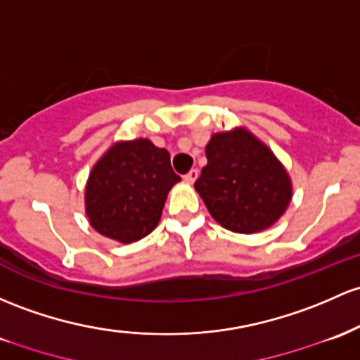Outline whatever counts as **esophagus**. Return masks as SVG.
Masks as SVG:
<instances>
[{"mask_svg": "<svg viewBox=\"0 0 360 360\" xmlns=\"http://www.w3.org/2000/svg\"><path fill=\"white\" fill-rule=\"evenodd\" d=\"M196 177H198V171H196V169H193V171H189L186 176H184V181H186L188 184H193L196 181Z\"/></svg>", "mask_w": 360, "mask_h": 360, "instance_id": "34e87169", "label": "esophagus"}]
</instances>
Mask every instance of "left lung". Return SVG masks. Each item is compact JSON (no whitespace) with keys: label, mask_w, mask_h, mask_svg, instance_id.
I'll list each match as a JSON object with an SVG mask.
<instances>
[{"label":"left lung","mask_w":360,"mask_h":360,"mask_svg":"<svg viewBox=\"0 0 360 360\" xmlns=\"http://www.w3.org/2000/svg\"><path fill=\"white\" fill-rule=\"evenodd\" d=\"M195 189L227 231L256 234L278 222L292 200L287 169L250 129L212 135Z\"/></svg>","instance_id":"1"}]
</instances>
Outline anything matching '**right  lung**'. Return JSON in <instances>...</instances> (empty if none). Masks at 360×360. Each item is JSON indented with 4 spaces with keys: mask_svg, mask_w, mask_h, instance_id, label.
<instances>
[{
    "mask_svg": "<svg viewBox=\"0 0 360 360\" xmlns=\"http://www.w3.org/2000/svg\"><path fill=\"white\" fill-rule=\"evenodd\" d=\"M181 177L171 155L148 138L116 141L96 162L85 184V213L104 238L129 244L159 224L169 191Z\"/></svg>",
    "mask_w": 360,
    "mask_h": 360,
    "instance_id": "1",
    "label": "right lung"
}]
</instances>
